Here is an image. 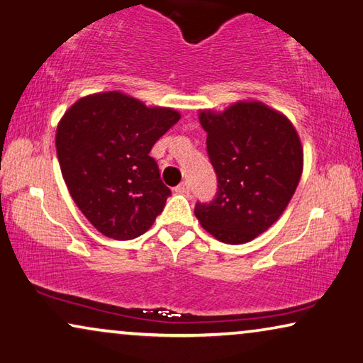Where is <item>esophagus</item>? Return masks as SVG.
Instances as JSON below:
<instances>
[{
    "mask_svg": "<svg viewBox=\"0 0 363 363\" xmlns=\"http://www.w3.org/2000/svg\"><path fill=\"white\" fill-rule=\"evenodd\" d=\"M174 191L177 194H182V196H184V194H189V184L187 182H182V184H179V186L174 189Z\"/></svg>",
    "mask_w": 363,
    "mask_h": 363,
    "instance_id": "obj_1",
    "label": "esophagus"
}]
</instances>
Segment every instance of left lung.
<instances>
[{
  "label": "left lung",
  "instance_id": "left-lung-1",
  "mask_svg": "<svg viewBox=\"0 0 363 363\" xmlns=\"http://www.w3.org/2000/svg\"><path fill=\"white\" fill-rule=\"evenodd\" d=\"M199 121L218 192L194 212L218 241L245 245L269 230L294 197L303 172L300 135L289 117L256 99L199 111Z\"/></svg>",
  "mask_w": 363,
  "mask_h": 363
}]
</instances>
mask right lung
Listing matches in <instances>:
<instances>
[{
	"label": "right lung",
	"instance_id": "obj_1",
	"mask_svg": "<svg viewBox=\"0 0 363 363\" xmlns=\"http://www.w3.org/2000/svg\"><path fill=\"white\" fill-rule=\"evenodd\" d=\"M179 118L172 107L147 106L122 91L79 97L63 113L55 133L62 176L99 233L133 240L163 212L171 191L150 151Z\"/></svg>",
	"mask_w": 363,
	"mask_h": 363
}]
</instances>
